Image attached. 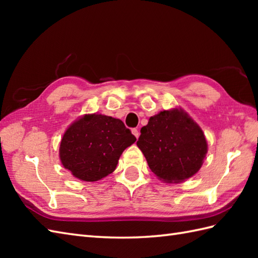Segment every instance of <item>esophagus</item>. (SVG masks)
Segmentation results:
<instances>
[{
  "mask_svg": "<svg viewBox=\"0 0 258 258\" xmlns=\"http://www.w3.org/2000/svg\"><path fill=\"white\" fill-rule=\"evenodd\" d=\"M132 133L134 134V136L136 139H139V136H140V131L138 130V128H133L132 130Z\"/></svg>",
  "mask_w": 258,
  "mask_h": 258,
  "instance_id": "1",
  "label": "esophagus"
}]
</instances>
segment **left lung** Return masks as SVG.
Here are the masks:
<instances>
[{
    "label": "left lung",
    "mask_w": 258,
    "mask_h": 258,
    "mask_svg": "<svg viewBox=\"0 0 258 258\" xmlns=\"http://www.w3.org/2000/svg\"><path fill=\"white\" fill-rule=\"evenodd\" d=\"M136 145L151 171L166 183H179L193 176L203 165L207 142L202 128L182 108L163 111L150 117L141 128Z\"/></svg>",
    "instance_id": "1"
}]
</instances>
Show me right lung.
<instances>
[{"label": "right lung", "instance_id": "1", "mask_svg": "<svg viewBox=\"0 0 258 258\" xmlns=\"http://www.w3.org/2000/svg\"><path fill=\"white\" fill-rule=\"evenodd\" d=\"M135 141L120 119L85 114L65 131L59 144V160L74 177L95 182L115 171L119 156Z\"/></svg>", "mask_w": 258, "mask_h": 258}]
</instances>
